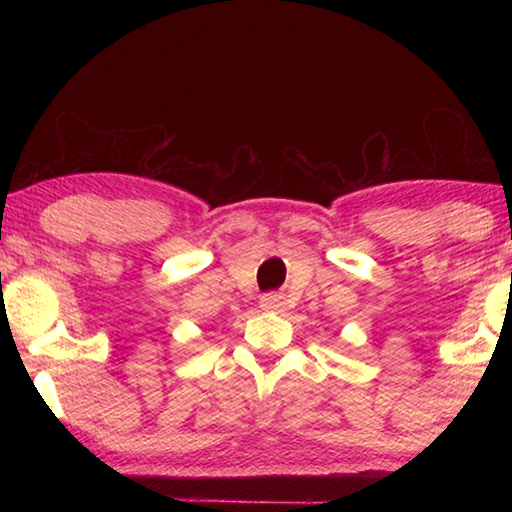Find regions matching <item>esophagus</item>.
Instances as JSON below:
<instances>
[{"mask_svg":"<svg viewBox=\"0 0 512 512\" xmlns=\"http://www.w3.org/2000/svg\"><path fill=\"white\" fill-rule=\"evenodd\" d=\"M259 305L266 311H282L287 307V300H284L282 293H264V296L259 298Z\"/></svg>","mask_w":512,"mask_h":512,"instance_id":"esophagus-1","label":"esophagus"}]
</instances>
